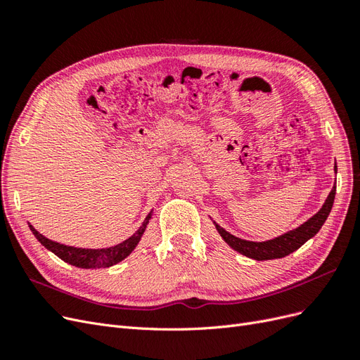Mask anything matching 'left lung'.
Masks as SVG:
<instances>
[{"instance_id":"8db88e82","label":"left lung","mask_w":360,"mask_h":360,"mask_svg":"<svg viewBox=\"0 0 360 360\" xmlns=\"http://www.w3.org/2000/svg\"><path fill=\"white\" fill-rule=\"evenodd\" d=\"M335 171H336V167H335ZM335 192H336V188L333 186L328 200H326V202L323 204L319 213H315L311 219L302 224L299 228H296V230L288 231L284 236H279V237L274 238V240L248 242V240H243V238H238L230 233H226L222 226L214 224L216 230L219 231L224 240L230 245L234 250H237V252H240L249 258L263 261V259H275V258L287 257L288 254L294 252V250L299 249L304 242H308L311 237H314L320 231V228L323 226L326 219H328V216L332 210Z\"/></svg>"}]
</instances>
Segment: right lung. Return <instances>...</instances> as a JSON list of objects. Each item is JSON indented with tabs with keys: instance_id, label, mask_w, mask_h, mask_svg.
<instances>
[{
	"instance_id": "obj_1",
	"label": "right lung",
	"mask_w": 360,
	"mask_h": 360,
	"mask_svg": "<svg viewBox=\"0 0 360 360\" xmlns=\"http://www.w3.org/2000/svg\"><path fill=\"white\" fill-rule=\"evenodd\" d=\"M150 217H151V213H148L143 226H141L132 237H129L127 240H124L123 243H120L114 248H108V249H82V248L60 245L57 242L49 240V238H46V237H43L31 225H30V228H31L32 234L36 236L37 240L46 249L52 250V252L57 257H60L63 261H66V263L76 266V267H81V269H96V267L114 266V264L120 263L122 259H124L130 252H132L135 246L138 245V242L141 240V236L144 234L146 225L148 224Z\"/></svg>"
}]
</instances>
